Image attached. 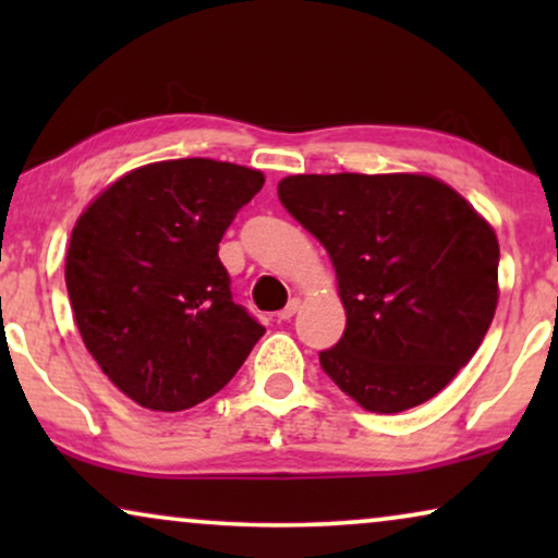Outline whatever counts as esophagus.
Returning a JSON list of instances; mask_svg holds the SVG:
<instances>
[{
  "mask_svg": "<svg viewBox=\"0 0 558 558\" xmlns=\"http://www.w3.org/2000/svg\"><path fill=\"white\" fill-rule=\"evenodd\" d=\"M300 296H292V300L287 302V307L281 310V312H277V317L281 319V323H284V319H292L294 315H296V310H300Z\"/></svg>",
  "mask_w": 558,
  "mask_h": 558,
  "instance_id": "34e87169",
  "label": "esophagus"
}]
</instances>
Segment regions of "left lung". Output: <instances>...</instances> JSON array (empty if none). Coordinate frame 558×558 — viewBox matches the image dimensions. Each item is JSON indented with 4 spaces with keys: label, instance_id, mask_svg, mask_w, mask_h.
Returning a JSON list of instances; mask_svg holds the SVG:
<instances>
[{
    "label": "left lung",
    "instance_id": "left-lung-1",
    "mask_svg": "<svg viewBox=\"0 0 558 558\" xmlns=\"http://www.w3.org/2000/svg\"><path fill=\"white\" fill-rule=\"evenodd\" d=\"M279 201L327 248L345 332L319 365L363 409H414L470 363L498 307L495 231L426 174H292Z\"/></svg>",
    "mask_w": 558,
    "mask_h": 558
}]
</instances>
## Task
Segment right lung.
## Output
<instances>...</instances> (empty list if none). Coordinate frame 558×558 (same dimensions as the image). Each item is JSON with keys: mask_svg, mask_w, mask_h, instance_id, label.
<instances>
[{"mask_svg": "<svg viewBox=\"0 0 558 558\" xmlns=\"http://www.w3.org/2000/svg\"><path fill=\"white\" fill-rule=\"evenodd\" d=\"M264 174L170 159L124 174L73 228L65 287L88 353L151 411L218 393L266 332L233 302L218 243Z\"/></svg>", "mask_w": 558, "mask_h": 558, "instance_id": "right-lung-1", "label": "right lung"}]
</instances>
